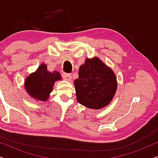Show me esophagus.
Instances as JSON below:
<instances>
[{
    "label": "esophagus",
    "mask_w": 158,
    "mask_h": 158,
    "mask_svg": "<svg viewBox=\"0 0 158 158\" xmlns=\"http://www.w3.org/2000/svg\"><path fill=\"white\" fill-rule=\"evenodd\" d=\"M62 77L64 79L67 81H70L71 79V75L70 73H63L62 74Z\"/></svg>",
    "instance_id": "esophagus-1"
}]
</instances>
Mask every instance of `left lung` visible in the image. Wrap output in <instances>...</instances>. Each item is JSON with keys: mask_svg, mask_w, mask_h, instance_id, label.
Masks as SVG:
<instances>
[{"mask_svg": "<svg viewBox=\"0 0 158 158\" xmlns=\"http://www.w3.org/2000/svg\"><path fill=\"white\" fill-rule=\"evenodd\" d=\"M74 85L78 102L95 109L111 102L117 87L114 73L98 57L86 59L79 68Z\"/></svg>", "mask_w": 158, "mask_h": 158, "instance_id": "8db88e82", "label": "left lung"}]
</instances>
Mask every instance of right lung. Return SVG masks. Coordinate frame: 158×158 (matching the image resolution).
<instances>
[{"label":"right lung","mask_w":158,"mask_h":158,"mask_svg":"<svg viewBox=\"0 0 158 158\" xmlns=\"http://www.w3.org/2000/svg\"><path fill=\"white\" fill-rule=\"evenodd\" d=\"M61 79L57 71L50 73L47 71V65L42 63L35 73H31L25 79L26 91L31 97L39 101H45L52 90L55 81Z\"/></svg>","instance_id":"1"}]
</instances>
